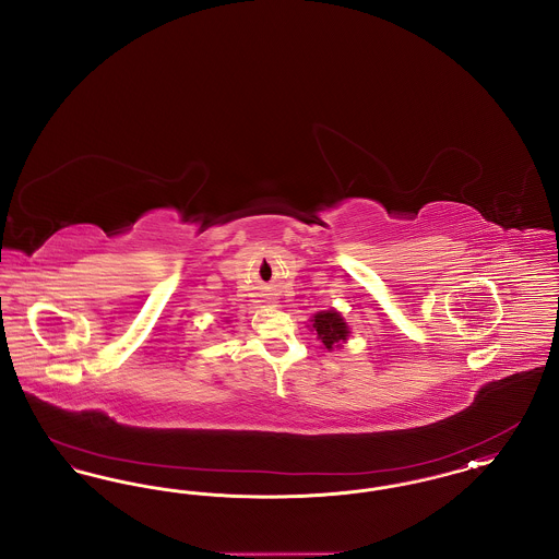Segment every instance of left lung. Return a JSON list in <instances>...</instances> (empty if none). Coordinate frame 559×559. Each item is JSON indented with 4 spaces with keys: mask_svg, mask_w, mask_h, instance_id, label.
Here are the masks:
<instances>
[{
    "mask_svg": "<svg viewBox=\"0 0 559 559\" xmlns=\"http://www.w3.org/2000/svg\"><path fill=\"white\" fill-rule=\"evenodd\" d=\"M312 326H314V331L319 333V337L322 340V344H324L326 349L342 346V342H346L347 333H349V329H347L344 319H342L337 312H333V310L319 312V314L314 317Z\"/></svg>",
    "mask_w": 559,
    "mask_h": 559,
    "instance_id": "1",
    "label": "left lung"
}]
</instances>
